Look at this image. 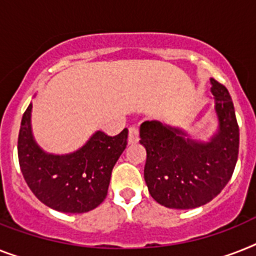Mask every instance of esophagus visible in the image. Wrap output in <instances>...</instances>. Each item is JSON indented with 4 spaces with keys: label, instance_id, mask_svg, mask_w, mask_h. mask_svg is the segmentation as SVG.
Instances as JSON below:
<instances>
[{
    "label": "esophagus",
    "instance_id": "1",
    "mask_svg": "<svg viewBox=\"0 0 256 256\" xmlns=\"http://www.w3.org/2000/svg\"><path fill=\"white\" fill-rule=\"evenodd\" d=\"M138 141V130L136 126H130L128 130V144H136Z\"/></svg>",
    "mask_w": 256,
    "mask_h": 256
}]
</instances>
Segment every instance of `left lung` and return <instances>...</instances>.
<instances>
[{
  "label": "left lung",
  "mask_w": 256,
  "mask_h": 256,
  "mask_svg": "<svg viewBox=\"0 0 256 256\" xmlns=\"http://www.w3.org/2000/svg\"><path fill=\"white\" fill-rule=\"evenodd\" d=\"M216 130L199 140L182 126L158 120L140 126L146 149L144 178L149 194L166 208L192 209L214 199L237 164L240 128L228 88L210 78Z\"/></svg>",
  "instance_id": "8db88e82"
}]
</instances>
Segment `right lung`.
<instances>
[{
	"mask_svg": "<svg viewBox=\"0 0 256 256\" xmlns=\"http://www.w3.org/2000/svg\"><path fill=\"white\" fill-rule=\"evenodd\" d=\"M32 103L23 114L18 158L23 178L40 202L64 213L92 210L107 196L111 172L126 146L128 130L118 136L95 130L77 150L48 153L36 142L31 126Z\"/></svg>",
	"mask_w": 256,
	"mask_h": 256,
	"instance_id": "right-lung-1",
	"label": "right lung"
}]
</instances>
